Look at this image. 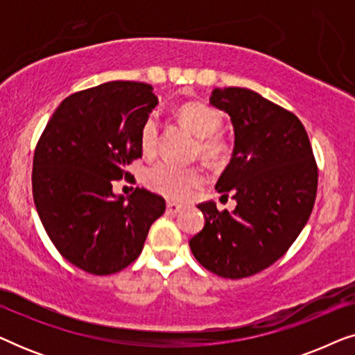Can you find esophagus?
Masks as SVG:
<instances>
[{
	"label": "esophagus",
	"mask_w": 355,
	"mask_h": 355,
	"mask_svg": "<svg viewBox=\"0 0 355 355\" xmlns=\"http://www.w3.org/2000/svg\"><path fill=\"white\" fill-rule=\"evenodd\" d=\"M182 210V205H179V203H174V202H168L166 203V211L168 213H173V215H176Z\"/></svg>",
	"instance_id": "obj_1"
}]
</instances>
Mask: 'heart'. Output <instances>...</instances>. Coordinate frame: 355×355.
<instances>
[{
    "instance_id": "heart-1",
    "label": "heart",
    "mask_w": 355,
    "mask_h": 355,
    "mask_svg": "<svg viewBox=\"0 0 355 355\" xmlns=\"http://www.w3.org/2000/svg\"><path fill=\"white\" fill-rule=\"evenodd\" d=\"M178 118L184 128L198 137L197 153L207 163H220L226 155V147L221 139L215 134L221 128V114L211 106L187 101L178 108ZM158 144V121L155 116L145 119L140 129V148L145 155H152ZM145 184L155 193L171 198V200H184L193 192V189L203 184V173L198 168H181L173 163H158L148 168L145 173Z\"/></svg>"
}]
</instances>
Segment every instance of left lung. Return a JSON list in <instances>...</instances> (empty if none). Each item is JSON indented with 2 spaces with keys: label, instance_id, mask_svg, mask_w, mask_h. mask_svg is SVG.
Wrapping results in <instances>:
<instances>
[{
  "label": "left lung",
  "instance_id": "obj_1",
  "mask_svg": "<svg viewBox=\"0 0 355 355\" xmlns=\"http://www.w3.org/2000/svg\"><path fill=\"white\" fill-rule=\"evenodd\" d=\"M210 105L234 129L231 162L215 189L231 192L236 208L200 203L205 225L189 245L208 271L239 279L268 268L297 239L312 213L318 171L297 116L241 87L215 89Z\"/></svg>",
  "mask_w": 355,
  "mask_h": 355
}]
</instances>
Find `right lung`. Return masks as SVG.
<instances>
[{"mask_svg": "<svg viewBox=\"0 0 355 355\" xmlns=\"http://www.w3.org/2000/svg\"><path fill=\"white\" fill-rule=\"evenodd\" d=\"M144 82L114 80L61 101L33 155V200L60 254L92 275H111L140 255L164 198L135 187L113 192L142 157L140 129L158 96Z\"/></svg>", "mask_w": 355, "mask_h": 355, "instance_id": "right-lung-1", "label": "right lung"}]
</instances>
